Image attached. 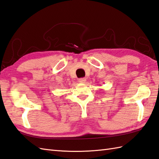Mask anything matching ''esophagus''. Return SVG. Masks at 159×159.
<instances>
[{"mask_svg": "<svg viewBox=\"0 0 159 159\" xmlns=\"http://www.w3.org/2000/svg\"><path fill=\"white\" fill-rule=\"evenodd\" d=\"M86 80H87V79H85V78H81V79H79V83H85Z\"/></svg>", "mask_w": 159, "mask_h": 159, "instance_id": "obj_1", "label": "esophagus"}]
</instances>
